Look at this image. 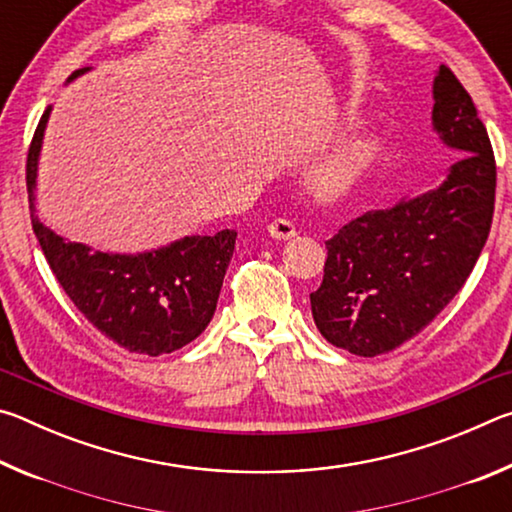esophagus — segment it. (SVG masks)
Segmentation results:
<instances>
[{"mask_svg": "<svg viewBox=\"0 0 512 512\" xmlns=\"http://www.w3.org/2000/svg\"><path fill=\"white\" fill-rule=\"evenodd\" d=\"M268 232H271L273 239H291L298 235L296 223L289 219H275L271 225H268Z\"/></svg>", "mask_w": 512, "mask_h": 512, "instance_id": "1", "label": "esophagus"}]
</instances>
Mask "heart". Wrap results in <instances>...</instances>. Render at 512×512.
Wrapping results in <instances>:
<instances>
[{
  "instance_id": "1",
  "label": "heart",
  "mask_w": 512,
  "mask_h": 512,
  "mask_svg": "<svg viewBox=\"0 0 512 512\" xmlns=\"http://www.w3.org/2000/svg\"><path fill=\"white\" fill-rule=\"evenodd\" d=\"M357 167L359 146H350V149H343L320 164L314 171L311 183H314V189L320 196H336L341 194L343 189H348L354 173H357Z\"/></svg>"
}]
</instances>
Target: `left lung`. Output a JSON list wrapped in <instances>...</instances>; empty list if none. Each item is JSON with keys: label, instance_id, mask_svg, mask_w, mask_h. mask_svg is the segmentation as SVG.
Listing matches in <instances>:
<instances>
[{"label": "left lung", "instance_id": "1", "mask_svg": "<svg viewBox=\"0 0 512 512\" xmlns=\"http://www.w3.org/2000/svg\"><path fill=\"white\" fill-rule=\"evenodd\" d=\"M433 128L458 153L445 183L357 216L325 241L311 314L325 339L359 357L400 348L470 277L495 214L497 164L488 131L452 69L433 81Z\"/></svg>", "mask_w": 512, "mask_h": 512}]
</instances>
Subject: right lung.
<instances>
[{
    "mask_svg": "<svg viewBox=\"0 0 512 512\" xmlns=\"http://www.w3.org/2000/svg\"><path fill=\"white\" fill-rule=\"evenodd\" d=\"M88 69H76L67 81ZM49 110L40 117L29 146L27 192L33 232L58 284L103 336L128 352L160 357L192 343L214 316L237 232L185 237L137 255L99 253L58 237L38 221L33 205Z\"/></svg>",
    "mask_w": 512,
    "mask_h": 512,
    "instance_id": "add662e5",
    "label": "right lung"
}]
</instances>
